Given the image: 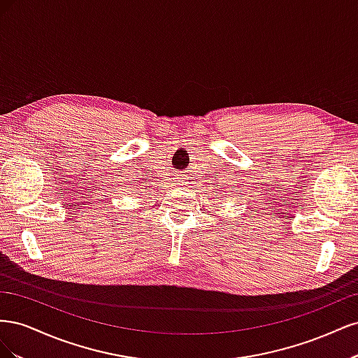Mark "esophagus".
Returning <instances> with one entry per match:
<instances>
[{"label": "esophagus", "instance_id": "1", "mask_svg": "<svg viewBox=\"0 0 358 358\" xmlns=\"http://www.w3.org/2000/svg\"><path fill=\"white\" fill-rule=\"evenodd\" d=\"M189 179H191V178H188L187 173H185V175H179V176L176 178V180H175V182H176V187H179V188L187 187L188 183H191Z\"/></svg>", "mask_w": 358, "mask_h": 358}]
</instances>
